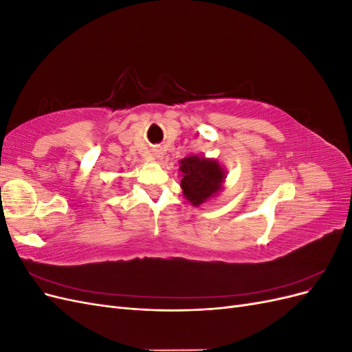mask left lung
Wrapping results in <instances>:
<instances>
[{
	"label": "left lung",
	"mask_w": 352,
	"mask_h": 352,
	"mask_svg": "<svg viewBox=\"0 0 352 352\" xmlns=\"http://www.w3.org/2000/svg\"><path fill=\"white\" fill-rule=\"evenodd\" d=\"M179 164L182 173L180 188L190 204L198 207L220 192L226 172L217 163V160L190 155L180 160Z\"/></svg>",
	"instance_id": "8db88e82"
}]
</instances>
